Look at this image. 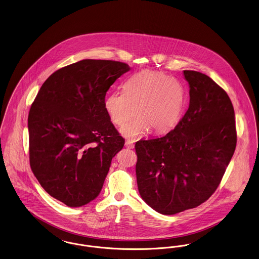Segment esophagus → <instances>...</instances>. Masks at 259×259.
I'll return each instance as SVG.
<instances>
[{"instance_id": "1", "label": "esophagus", "mask_w": 259, "mask_h": 259, "mask_svg": "<svg viewBox=\"0 0 259 259\" xmlns=\"http://www.w3.org/2000/svg\"><path fill=\"white\" fill-rule=\"evenodd\" d=\"M124 145H125V147L130 148V149H134L135 148V144H134V142L132 140H126Z\"/></svg>"}]
</instances>
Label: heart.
Segmentation results:
<instances>
[{
    "mask_svg": "<svg viewBox=\"0 0 259 259\" xmlns=\"http://www.w3.org/2000/svg\"><path fill=\"white\" fill-rule=\"evenodd\" d=\"M185 89L180 82L162 72L142 70L127 79L124 91L110 93L104 108L112 124L122 127L137 115L140 118L121 130L122 135L136 138L151 128L163 134L180 120L185 103Z\"/></svg>",
    "mask_w": 259,
    "mask_h": 259,
    "instance_id": "heart-1",
    "label": "heart"
}]
</instances>
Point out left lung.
<instances>
[{"mask_svg": "<svg viewBox=\"0 0 259 259\" xmlns=\"http://www.w3.org/2000/svg\"><path fill=\"white\" fill-rule=\"evenodd\" d=\"M190 105L174 130L135 144L138 191L163 214L199 206L219 187L237 143L232 102L208 75L184 70Z\"/></svg>", "mask_w": 259, "mask_h": 259, "instance_id": "1", "label": "left lung"}]
</instances>
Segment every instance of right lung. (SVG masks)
Wrapping results in <instances>:
<instances>
[{"mask_svg":"<svg viewBox=\"0 0 259 259\" xmlns=\"http://www.w3.org/2000/svg\"><path fill=\"white\" fill-rule=\"evenodd\" d=\"M131 68L110 60H82L45 80L28 116L30 165L45 191L68 207L101 192L124 139L104 108L106 92Z\"/></svg>","mask_w":259,"mask_h":259,"instance_id":"obj_1","label":"right lung"}]
</instances>
